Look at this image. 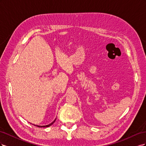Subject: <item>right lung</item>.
Here are the masks:
<instances>
[{
	"label": "right lung",
	"mask_w": 146,
	"mask_h": 146,
	"mask_svg": "<svg viewBox=\"0 0 146 146\" xmlns=\"http://www.w3.org/2000/svg\"><path fill=\"white\" fill-rule=\"evenodd\" d=\"M55 120H56V119H55V120L53 121L51 123H50V124H48V125H42V126H41V125H35V126H36V127H49V126H50V125H52L53 123H54V122H55Z\"/></svg>",
	"instance_id": "add662e5"
}]
</instances>
